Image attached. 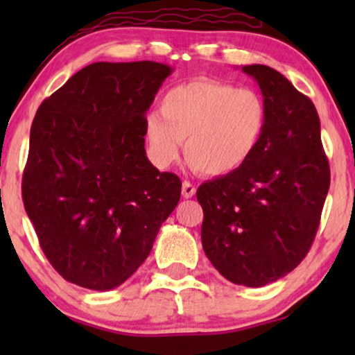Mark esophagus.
Here are the masks:
<instances>
[{
  "instance_id": "obj_1",
  "label": "esophagus",
  "mask_w": 355,
  "mask_h": 355,
  "mask_svg": "<svg viewBox=\"0 0 355 355\" xmlns=\"http://www.w3.org/2000/svg\"><path fill=\"white\" fill-rule=\"evenodd\" d=\"M196 186H193L192 182H189V181H184L182 182V197H186V198H191V197H193L196 196Z\"/></svg>"
}]
</instances>
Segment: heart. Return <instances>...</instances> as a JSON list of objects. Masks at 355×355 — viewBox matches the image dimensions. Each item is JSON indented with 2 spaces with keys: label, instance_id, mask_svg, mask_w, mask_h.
<instances>
[{
  "label": "heart",
  "instance_id": "1",
  "mask_svg": "<svg viewBox=\"0 0 355 355\" xmlns=\"http://www.w3.org/2000/svg\"><path fill=\"white\" fill-rule=\"evenodd\" d=\"M268 110L259 92L213 79H193L169 89L162 114L145 118L148 155L168 168L186 140L189 163L202 174L221 176L239 169L263 139Z\"/></svg>",
  "mask_w": 355,
  "mask_h": 355
}]
</instances>
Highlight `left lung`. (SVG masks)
Wrapping results in <instances>:
<instances>
[{"label": "left lung", "mask_w": 355, "mask_h": 355, "mask_svg": "<svg viewBox=\"0 0 355 355\" xmlns=\"http://www.w3.org/2000/svg\"><path fill=\"white\" fill-rule=\"evenodd\" d=\"M268 110L263 139L236 171L203 182L202 245L234 284L260 288L309 254L329 189L320 118L309 96L278 71L244 66Z\"/></svg>", "instance_id": "left-lung-1"}]
</instances>
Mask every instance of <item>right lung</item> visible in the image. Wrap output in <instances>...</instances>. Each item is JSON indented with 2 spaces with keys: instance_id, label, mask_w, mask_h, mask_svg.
<instances>
[{
  "instance_id": "1",
  "label": "right lung",
  "mask_w": 355,
  "mask_h": 355,
  "mask_svg": "<svg viewBox=\"0 0 355 355\" xmlns=\"http://www.w3.org/2000/svg\"><path fill=\"white\" fill-rule=\"evenodd\" d=\"M173 69L94 62L43 101L31 128L22 200L48 261L94 291L123 284L181 198V179L145 155V114Z\"/></svg>"
}]
</instances>
